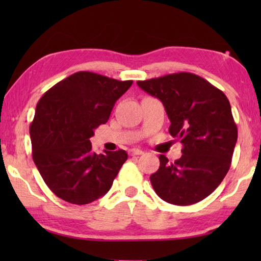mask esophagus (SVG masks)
Returning <instances> with one entry per match:
<instances>
[{
    "label": "esophagus",
    "instance_id": "obj_1",
    "mask_svg": "<svg viewBox=\"0 0 261 261\" xmlns=\"http://www.w3.org/2000/svg\"><path fill=\"white\" fill-rule=\"evenodd\" d=\"M129 154L130 155H141V154H144V152L139 148H131L129 151Z\"/></svg>",
    "mask_w": 261,
    "mask_h": 261
}]
</instances>
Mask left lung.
<instances>
[{
    "instance_id": "8db88e82",
    "label": "left lung",
    "mask_w": 261,
    "mask_h": 261,
    "mask_svg": "<svg viewBox=\"0 0 261 261\" xmlns=\"http://www.w3.org/2000/svg\"><path fill=\"white\" fill-rule=\"evenodd\" d=\"M158 98L170 120L169 134L183 144V155L151 175L159 197L169 204L187 206L205 199L222 182L231 165L237 141L229 100L222 91L190 72L137 82Z\"/></svg>"
}]
</instances>
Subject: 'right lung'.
Here are the masks:
<instances>
[{
  "label": "right lung",
  "instance_id": "add662e5",
  "mask_svg": "<svg viewBox=\"0 0 261 261\" xmlns=\"http://www.w3.org/2000/svg\"><path fill=\"white\" fill-rule=\"evenodd\" d=\"M131 85L132 81L79 71L39 100L30 125L32 156L47 187L61 199L86 205L112 188L127 154L123 149L96 154L90 138Z\"/></svg>",
  "mask_w": 261,
  "mask_h": 261
}]
</instances>
